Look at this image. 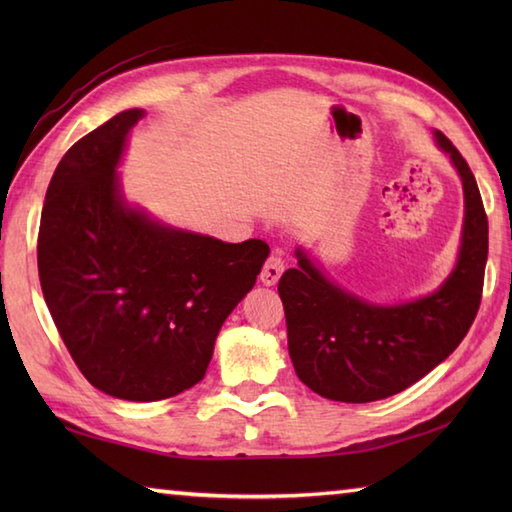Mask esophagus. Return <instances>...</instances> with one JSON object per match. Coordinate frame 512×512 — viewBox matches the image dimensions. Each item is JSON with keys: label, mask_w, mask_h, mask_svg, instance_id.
Wrapping results in <instances>:
<instances>
[{"label": "esophagus", "mask_w": 512, "mask_h": 512, "mask_svg": "<svg viewBox=\"0 0 512 512\" xmlns=\"http://www.w3.org/2000/svg\"><path fill=\"white\" fill-rule=\"evenodd\" d=\"M281 273H284V259H281L277 253H273L266 259L262 273H259V279H262L264 286H275Z\"/></svg>", "instance_id": "esophagus-1"}]
</instances>
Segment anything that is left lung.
Wrapping results in <instances>:
<instances>
[{
	"instance_id": "obj_1",
	"label": "left lung",
	"mask_w": 512,
	"mask_h": 512,
	"mask_svg": "<svg viewBox=\"0 0 512 512\" xmlns=\"http://www.w3.org/2000/svg\"><path fill=\"white\" fill-rule=\"evenodd\" d=\"M464 189L460 255L427 297L376 306L339 288L297 248V268L279 279L288 352L303 385L341 402H372L418 383L469 332L480 310L488 257V220L473 171L451 140L433 132Z\"/></svg>"
}]
</instances>
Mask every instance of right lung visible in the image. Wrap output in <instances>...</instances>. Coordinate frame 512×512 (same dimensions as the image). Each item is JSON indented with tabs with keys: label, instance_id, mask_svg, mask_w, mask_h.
<instances>
[{
	"label": "right lung",
	"instance_id": "add662e5",
	"mask_svg": "<svg viewBox=\"0 0 512 512\" xmlns=\"http://www.w3.org/2000/svg\"><path fill=\"white\" fill-rule=\"evenodd\" d=\"M145 116L125 110L74 143L41 211L43 299L76 367L103 394L151 402L200 383L228 314L270 248L226 244L129 206L116 167Z\"/></svg>",
	"mask_w": 512,
	"mask_h": 512
}]
</instances>
